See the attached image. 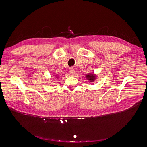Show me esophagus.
<instances>
[{"label":"esophagus","instance_id":"34e87169","mask_svg":"<svg viewBox=\"0 0 147 147\" xmlns=\"http://www.w3.org/2000/svg\"><path fill=\"white\" fill-rule=\"evenodd\" d=\"M70 74L71 76H74L75 74V70L74 69H71V70H70Z\"/></svg>","mask_w":147,"mask_h":147}]
</instances>
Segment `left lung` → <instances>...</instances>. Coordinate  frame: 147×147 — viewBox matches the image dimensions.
Listing matches in <instances>:
<instances>
[{
    "mask_svg": "<svg viewBox=\"0 0 147 147\" xmlns=\"http://www.w3.org/2000/svg\"><path fill=\"white\" fill-rule=\"evenodd\" d=\"M85 77L89 82H94L97 79V75L92 72V73L86 74Z\"/></svg>",
    "mask_w": 147,
    "mask_h": 147,
    "instance_id": "obj_1",
    "label": "left lung"
}]
</instances>
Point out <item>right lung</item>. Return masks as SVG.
<instances>
[{"label":"right lung","instance_id":"1","mask_svg":"<svg viewBox=\"0 0 147 147\" xmlns=\"http://www.w3.org/2000/svg\"><path fill=\"white\" fill-rule=\"evenodd\" d=\"M54 77H55V78H58L59 77V75H54Z\"/></svg>","mask_w":147,"mask_h":147}]
</instances>
